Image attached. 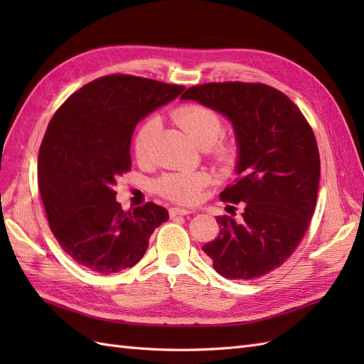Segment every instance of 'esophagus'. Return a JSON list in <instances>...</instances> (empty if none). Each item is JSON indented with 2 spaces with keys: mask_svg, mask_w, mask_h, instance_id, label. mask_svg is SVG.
<instances>
[{
  "mask_svg": "<svg viewBox=\"0 0 364 364\" xmlns=\"http://www.w3.org/2000/svg\"><path fill=\"white\" fill-rule=\"evenodd\" d=\"M191 214L190 209H185V208H171L170 209V215L176 217V215H188Z\"/></svg>",
  "mask_w": 364,
  "mask_h": 364,
  "instance_id": "esophagus-1",
  "label": "esophagus"
}]
</instances>
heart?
I'll list each match as a JSON object with an SVG mask.
<instances>
[{
    "mask_svg": "<svg viewBox=\"0 0 364 364\" xmlns=\"http://www.w3.org/2000/svg\"><path fill=\"white\" fill-rule=\"evenodd\" d=\"M174 121L197 147H211L222 136L223 123L209 107L200 105H185L176 109ZM159 119L150 118L138 130L135 138V155L138 161L149 159L151 144L159 132ZM215 158L222 164L234 161L235 150L230 144H216ZM208 182V176L200 171H183L164 176L158 182V191L170 200L179 203H194Z\"/></svg>",
    "mask_w": 364,
    "mask_h": 364,
    "instance_id": "heart-1",
    "label": "heart"
}]
</instances>
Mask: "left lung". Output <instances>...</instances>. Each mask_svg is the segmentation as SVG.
<instances>
[{"label": "left lung", "instance_id": "left-lung-1", "mask_svg": "<svg viewBox=\"0 0 364 364\" xmlns=\"http://www.w3.org/2000/svg\"><path fill=\"white\" fill-rule=\"evenodd\" d=\"M191 100L232 124L234 185L220 194L243 202V218L217 217L218 237L202 250L226 279H253L287 259L314 214L321 159L310 124L290 98L261 83H206L186 90Z\"/></svg>", "mask_w": 364, "mask_h": 364}]
</instances>
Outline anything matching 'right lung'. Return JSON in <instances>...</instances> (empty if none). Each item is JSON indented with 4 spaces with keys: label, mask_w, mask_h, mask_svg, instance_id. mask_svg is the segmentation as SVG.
<instances>
[{
    "label": "right lung",
    "mask_w": 364,
    "mask_h": 364,
    "mask_svg": "<svg viewBox=\"0 0 364 364\" xmlns=\"http://www.w3.org/2000/svg\"><path fill=\"white\" fill-rule=\"evenodd\" d=\"M183 90L135 75H105L53 115L39 149V191L51 232L80 266L103 274L135 266L153 230L168 220L167 209L153 202L124 211L114 186L132 167L135 126Z\"/></svg>",
    "instance_id": "add662e5"
}]
</instances>
